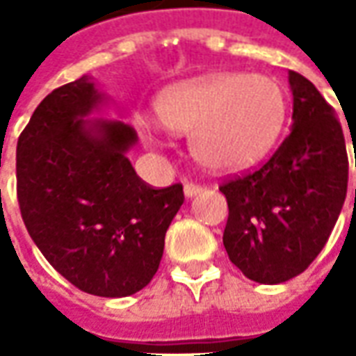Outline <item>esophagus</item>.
Masks as SVG:
<instances>
[{"mask_svg": "<svg viewBox=\"0 0 356 356\" xmlns=\"http://www.w3.org/2000/svg\"><path fill=\"white\" fill-rule=\"evenodd\" d=\"M204 188L200 185H196V183H186L185 185V196L186 198H193L196 194H200Z\"/></svg>", "mask_w": 356, "mask_h": 356, "instance_id": "1", "label": "esophagus"}]
</instances>
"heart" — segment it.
Returning a JSON list of instances; mask_svg holds the SVG:
<instances>
[{
	"instance_id": "1",
	"label": "heart",
	"mask_w": 356,
	"mask_h": 356,
	"mask_svg": "<svg viewBox=\"0 0 356 356\" xmlns=\"http://www.w3.org/2000/svg\"><path fill=\"white\" fill-rule=\"evenodd\" d=\"M170 131L191 135L194 158L216 171H240L273 150L288 116L282 86L263 74L227 72L179 83L156 99ZM148 140H156L145 129Z\"/></svg>"
}]
</instances>
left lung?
<instances>
[{
    "label": "left lung",
    "instance_id": "obj_1",
    "mask_svg": "<svg viewBox=\"0 0 356 356\" xmlns=\"http://www.w3.org/2000/svg\"><path fill=\"white\" fill-rule=\"evenodd\" d=\"M290 88L288 137L257 170L219 186L229 204L225 250L259 284L303 273L326 246L347 196L349 160L336 110L293 70Z\"/></svg>",
    "mask_w": 356,
    "mask_h": 356
}]
</instances>
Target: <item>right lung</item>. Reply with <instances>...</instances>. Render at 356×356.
Segmentation results:
<instances>
[{
  "label": "right lung",
  "mask_w": 356,
  "mask_h": 356,
  "mask_svg": "<svg viewBox=\"0 0 356 356\" xmlns=\"http://www.w3.org/2000/svg\"><path fill=\"white\" fill-rule=\"evenodd\" d=\"M81 76L43 99L17 143V198L28 234L78 290L125 298L160 267L183 185L154 188L125 152L137 133L124 122L83 120L101 102Z\"/></svg>",
  "instance_id": "add662e5"
}]
</instances>
